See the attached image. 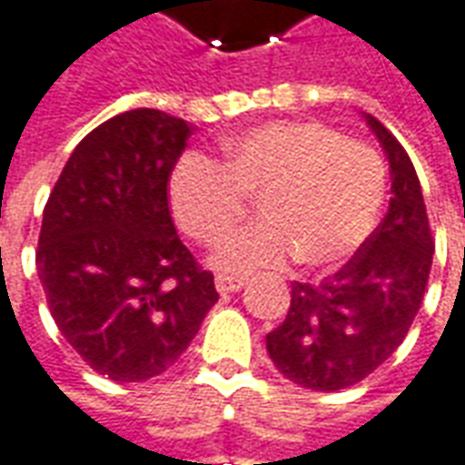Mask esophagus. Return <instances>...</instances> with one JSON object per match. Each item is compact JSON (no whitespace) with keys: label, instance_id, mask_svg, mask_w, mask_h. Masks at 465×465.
<instances>
[{"label":"esophagus","instance_id":"1","mask_svg":"<svg viewBox=\"0 0 465 465\" xmlns=\"http://www.w3.org/2000/svg\"><path fill=\"white\" fill-rule=\"evenodd\" d=\"M242 285H245V280L242 278H230V275H217L215 278L217 292H223V295H225V292H238Z\"/></svg>","mask_w":465,"mask_h":465}]
</instances>
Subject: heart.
Instances as JSON below:
<instances>
[{
    "label": "heart",
    "mask_w": 465,
    "mask_h": 465,
    "mask_svg": "<svg viewBox=\"0 0 465 465\" xmlns=\"http://www.w3.org/2000/svg\"><path fill=\"white\" fill-rule=\"evenodd\" d=\"M385 183L383 157L371 144L318 122L275 120L227 137L223 163L197 153L180 157L167 200L177 225L213 245L245 215V195H258L262 220L217 248L220 270L252 272L292 258L331 270L371 238Z\"/></svg>",
    "instance_id": "1"
}]
</instances>
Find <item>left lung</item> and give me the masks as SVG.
I'll list each match as a JSON object with an SVG mask.
<instances>
[{"mask_svg":"<svg viewBox=\"0 0 465 465\" xmlns=\"http://www.w3.org/2000/svg\"><path fill=\"white\" fill-rule=\"evenodd\" d=\"M365 122L391 164L383 223L335 275L315 285L292 282L288 315L265 338L280 373L325 393L363 381L403 343L433 262L416 167L381 122L371 114Z\"/></svg>","mask_w":465,"mask_h":465,"instance_id":"1","label":"left lung"}]
</instances>
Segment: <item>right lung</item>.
<instances>
[{
    "label": "right lung",
    "instance_id": "1",
    "mask_svg": "<svg viewBox=\"0 0 465 465\" xmlns=\"http://www.w3.org/2000/svg\"><path fill=\"white\" fill-rule=\"evenodd\" d=\"M190 134L167 112H122L74 147L45 205L37 272L49 312L82 361L117 383L177 363L217 302L167 203Z\"/></svg>",
    "mask_w": 465,
    "mask_h": 465
}]
</instances>
